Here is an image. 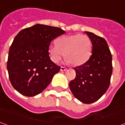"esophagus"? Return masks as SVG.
Wrapping results in <instances>:
<instances>
[{"instance_id": "1", "label": "esophagus", "mask_w": 125, "mask_h": 125, "mask_svg": "<svg viewBox=\"0 0 125 125\" xmlns=\"http://www.w3.org/2000/svg\"><path fill=\"white\" fill-rule=\"evenodd\" d=\"M66 70H67V68H65V67H63V66H62V67H61V68H60V70L62 71V72L63 71H65Z\"/></svg>"}]
</instances>
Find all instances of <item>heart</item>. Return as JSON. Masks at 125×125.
<instances>
[{"mask_svg":"<svg viewBox=\"0 0 125 125\" xmlns=\"http://www.w3.org/2000/svg\"><path fill=\"white\" fill-rule=\"evenodd\" d=\"M92 47L90 39L86 35L63 36L57 39V45L49 46V56L53 62L58 63L64 53L65 62L81 65L90 57Z\"/></svg>","mask_w":125,"mask_h":125,"instance_id":"obj_1","label":"heart"}]
</instances>
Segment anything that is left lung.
Segmentation results:
<instances>
[{"label":"left lung","instance_id":"left-lung-1","mask_svg":"<svg viewBox=\"0 0 125 125\" xmlns=\"http://www.w3.org/2000/svg\"><path fill=\"white\" fill-rule=\"evenodd\" d=\"M85 33L92 42V54L84 63L73 68L76 76L69 86L77 99L85 104H91L100 99L110 86L112 55L104 39L91 32L85 31Z\"/></svg>","mask_w":125,"mask_h":125}]
</instances>
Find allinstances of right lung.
Instances as JSON below:
<instances>
[{
	"instance_id": "obj_1",
	"label": "right lung",
	"mask_w": 125,
	"mask_h": 125,
	"mask_svg": "<svg viewBox=\"0 0 125 125\" xmlns=\"http://www.w3.org/2000/svg\"><path fill=\"white\" fill-rule=\"evenodd\" d=\"M62 29L36 24L18 33L10 47L7 70L13 88L25 96L40 94L60 67L52 62L49 47L53 39L64 34Z\"/></svg>"
}]
</instances>
